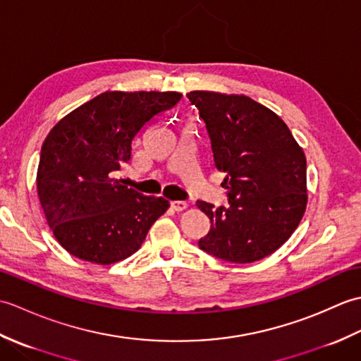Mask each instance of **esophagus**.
I'll list each match as a JSON object with an SVG mask.
<instances>
[{
    "mask_svg": "<svg viewBox=\"0 0 361 361\" xmlns=\"http://www.w3.org/2000/svg\"><path fill=\"white\" fill-rule=\"evenodd\" d=\"M171 204H172V208H173L176 212H181V211H185V209L189 208V203H188V202H183V200H175V202H172Z\"/></svg>",
    "mask_w": 361,
    "mask_h": 361,
    "instance_id": "34e87169",
    "label": "esophagus"
}]
</instances>
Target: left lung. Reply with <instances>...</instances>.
<instances>
[{"instance_id": "1", "label": "left lung", "mask_w": 361, "mask_h": 361, "mask_svg": "<svg viewBox=\"0 0 361 361\" xmlns=\"http://www.w3.org/2000/svg\"><path fill=\"white\" fill-rule=\"evenodd\" d=\"M186 96L206 122L229 192L228 208L197 202L211 220L198 247L226 262H256L290 239L307 208L304 150L278 114L248 96L203 90Z\"/></svg>"}]
</instances>
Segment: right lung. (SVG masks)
<instances>
[{"instance_id":"right-lung-1","label":"right lung","mask_w":361,"mask_h":361,"mask_svg":"<svg viewBox=\"0 0 361 361\" xmlns=\"http://www.w3.org/2000/svg\"><path fill=\"white\" fill-rule=\"evenodd\" d=\"M176 91H105L60 119L43 142L37 194L54 237L70 255L97 265L141 248L169 209L164 197L121 185L141 130L178 102Z\"/></svg>"}]
</instances>
